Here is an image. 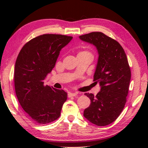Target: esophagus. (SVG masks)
I'll list each match as a JSON object with an SVG mask.
<instances>
[{
    "label": "esophagus",
    "instance_id": "1",
    "mask_svg": "<svg viewBox=\"0 0 148 148\" xmlns=\"http://www.w3.org/2000/svg\"><path fill=\"white\" fill-rule=\"evenodd\" d=\"M77 94L76 93V92H69V94H68L69 97H77Z\"/></svg>",
    "mask_w": 148,
    "mask_h": 148
}]
</instances>
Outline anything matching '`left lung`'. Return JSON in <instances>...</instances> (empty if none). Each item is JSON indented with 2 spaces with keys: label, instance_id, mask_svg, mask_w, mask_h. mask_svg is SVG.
I'll return each instance as SVG.
<instances>
[{
  "label": "left lung",
  "instance_id": "left-lung-1",
  "mask_svg": "<svg viewBox=\"0 0 148 148\" xmlns=\"http://www.w3.org/2000/svg\"><path fill=\"white\" fill-rule=\"evenodd\" d=\"M79 38L96 47L99 58L93 81L101 86L96 96L85 93L91 104L84 116L95 125L106 126L119 117L126 103L131 77L128 60L121 45L102 32H92Z\"/></svg>",
  "mask_w": 148,
  "mask_h": 148
}]
</instances>
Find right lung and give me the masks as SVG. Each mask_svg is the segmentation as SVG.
Segmentation results:
<instances>
[{
    "label": "right lung",
    "instance_id": "right-lung-1",
    "mask_svg": "<svg viewBox=\"0 0 148 148\" xmlns=\"http://www.w3.org/2000/svg\"><path fill=\"white\" fill-rule=\"evenodd\" d=\"M72 36L46 34L24 45L17 57L14 85L17 98L28 116L36 123L46 124L58 119L67 99L62 89L45 86L62 48Z\"/></svg>",
    "mask_w": 148,
    "mask_h": 148
}]
</instances>
